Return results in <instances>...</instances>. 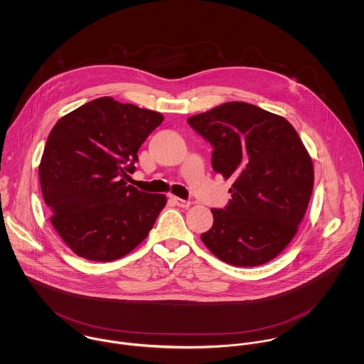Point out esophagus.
<instances>
[{"instance_id": "esophagus-1", "label": "esophagus", "mask_w": 364, "mask_h": 364, "mask_svg": "<svg viewBox=\"0 0 364 364\" xmlns=\"http://www.w3.org/2000/svg\"><path fill=\"white\" fill-rule=\"evenodd\" d=\"M169 199H171V202H173V203H175L176 206H179V208H188L192 205L191 202L183 200V199H179V198H176V196H173V195H169Z\"/></svg>"}]
</instances>
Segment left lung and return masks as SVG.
<instances>
[{
    "mask_svg": "<svg viewBox=\"0 0 364 364\" xmlns=\"http://www.w3.org/2000/svg\"><path fill=\"white\" fill-rule=\"evenodd\" d=\"M188 123L213 146L211 166L232 179L231 200L211 208L202 241L218 259L259 266L294 238L309 208L314 166L294 127L255 105L227 102Z\"/></svg>",
    "mask_w": 364,
    "mask_h": 364,
    "instance_id": "left-lung-1",
    "label": "left lung"
}]
</instances>
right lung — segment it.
I'll return each instance as SVG.
<instances>
[{
  "label": "right lung",
  "mask_w": 364,
  "mask_h": 364,
  "mask_svg": "<svg viewBox=\"0 0 364 364\" xmlns=\"http://www.w3.org/2000/svg\"><path fill=\"white\" fill-rule=\"evenodd\" d=\"M164 116L102 97L63 116L39 165L54 230L81 258L119 259L149 235L166 198L127 183Z\"/></svg>",
  "instance_id": "add662e5"
}]
</instances>
